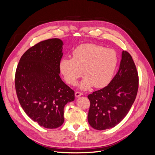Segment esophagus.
Here are the masks:
<instances>
[{
	"mask_svg": "<svg viewBox=\"0 0 155 155\" xmlns=\"http://www.w3.org/2000/svg\"><path fill=\"white\" fill-rule=\"evenodd\" d=\"M82 95H83V94L81 92H75V96H76V97H80Z\"/></svg>",
	"mask_w": 155,
	"mask_h": 155,
	"instance_id": "esophagus-1",
	"label": "esophagus"
}]
</instances>
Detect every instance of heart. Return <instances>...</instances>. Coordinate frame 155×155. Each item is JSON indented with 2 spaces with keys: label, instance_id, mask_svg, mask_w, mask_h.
<instances>
[{
  "label": "heart",
  "instance_id": "heart-1",
  "mask_svg": "<svg viewBox=\"0 0 155 155\" xmlns=\"http://www.w3.org/2000/svg\"><path fill=\"white\" fill-rule=\"evenodd\" d=\"M118 59L116 51L93 44L81 45L73 51L72 58H63L59 70L65 81L74 85L83 74L85 77L78 84L81 90H88L94 85L104 88L114 76Z\"/></svg>",
  "mask_w": 155,
  "mask_h": 155
}]
</instances>
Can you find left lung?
<instances>
[{
    "label": "left lung",
    "mask_w": 155,
    "mask_h": 155,
    "mask_svg": "<svg viewBox=\"0 0 155 155\" xmlns=\"http://www.w3.org/2000/svg\"><path fill=\"white\" fill-rule=\"evenodd\" d=\"M138 75L131 55L121 54L118 72L107 87L88 96L91 106L88 121L92 128L114 127L127 114L137 97Z\"/></svg>",
    "instance_id": "1"
}]
</instances>
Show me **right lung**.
Here are the masks:
<instances>
[{
  "instance_id": "1",
  "label": "right lung",
  "mask_w": 155,
  "mask_h": 155,
  "mask_svg": "<svg viewBox=\"0 0 155 155\" xmlns=\"http://www.w3.org/2000/svg\"><path fill=\"white\" fill-rule=\"evenodd\" d=\"M63 42L59 39L41 41L22 55L15 72L18 101L26 114L47 129L64 122V107L74 101V91L59 76Z\"/></svg>"
}]
</instances>
